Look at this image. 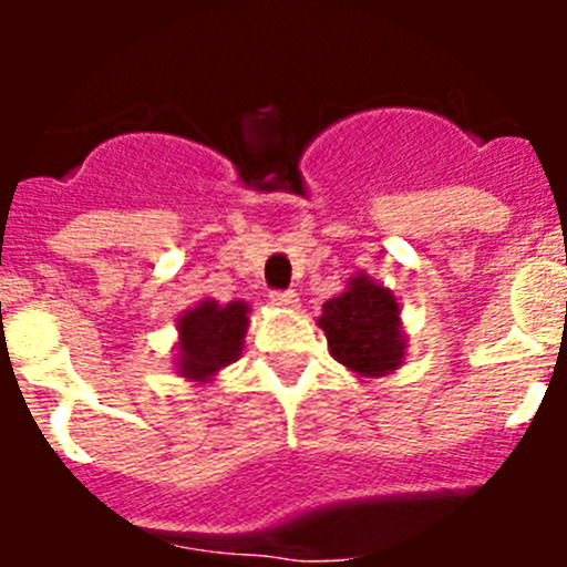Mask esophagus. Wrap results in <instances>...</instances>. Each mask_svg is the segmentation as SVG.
I'll use <instances>...</instances> for the list:
<instances>
[{"mask_svg":"<svg viewBox=\"0 0 567 567\" xmlns=\"http://www.w3.org/2000/svg\"><path fill=\"white\" fill-rule=\"evenodd\" d=\"M269 298L278 309H298V295L295 292H272Z\"/></svg>","mask_w":567,"mask_h":567,"instance_id":"obj_1","label":"esophagus"}]
</instances>
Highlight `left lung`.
Listing matches in <instances>:
<instances>
[{"mask_svg":"<svg viewBox=\"0 0 567 567\" xmlns=\"http://www.w3.org/2000/svg\"><path fill=\"white\" fill-rule=\"evenodd\" d=\"M398 295L372 275L358 272L346 289L323 303L318 327L329 354L358 378H385L405 363V332Z\"/></svg>","mask_w":567,"mask_h":567,"instance_id":"8db88e82","label":"left lung"}]
</instances>
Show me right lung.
<instances>
[{"label": "right lung", "mask_w": 567, "mask_h": 567, "mask_svg": "<svg viewBox=\"0 0 567 567\" xmlns=\"http://www.w3.org/2000/svg\"><path fill=\"white\" fill-rule=\"evenodd\" d=\"M247 300L218 303L213 298L198 300L175 318V374L195 385L213 383L215 374L240 358L249 327Z\"/></svg>", "instance_id": "1"}]
</instances>
